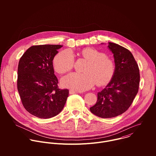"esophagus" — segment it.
<instances>
[{
    "label": "esophagus",
    "instance_id": "esophagus-1",
    "mask_svg": "<svg viewBox=\"0 0 156 156\" xmlns=\"http://www.w3.org/2000/svg\"><path fill=\"white\" fill-rule=\"evenodd\" d=\"M69 93L70 94H76V93H81L80 91H75V90H70L69 91Z\"/></svg>",
    "mask_w": 156,
    "mask_h": 156
}]
</instances>
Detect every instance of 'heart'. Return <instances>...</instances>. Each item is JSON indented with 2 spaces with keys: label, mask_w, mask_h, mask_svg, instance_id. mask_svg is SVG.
Here are the masks:
<instances>
[{
  "label": "heart",
  "mask_w": 156,
  "mask_h": 156,
  "mask_svg": "<svg viewBox=\"0 0 156 156\" xmlns=\"http://www.w3.org/2000/svg\"><path fill=\"white\" fill-rule=\"evenodd\" d=\"M81 54L90 62L84 69V73H71L62 78V84L72 90L84 91L91 88L96 83L98 85L107 83L113 76L115 70L114 62L98 51L86 48ZM75 57L70 50L59 52L54 58L53 63L55 71L64 73L70 71L74 65Z\"/></svg>",
  "instance_id": "1"
}]
</instances>
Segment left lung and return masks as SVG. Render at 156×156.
Instances as JSON below:
<instances>
[{"instance_id":"8db88e82","label":"left lung","mask_w":156,"mask_h":156,"mask_svg":"<svg viewBox=\"0 0 156 156\" xmlns=\"http://www.w3.org/2000/svg\"><path fill=\"white\" fill-rule=\"evenodd\" d=\"M107 48L114 55V73L105 87L98 93L96 104L90 108L93 114L104 119L115 117L127 110L138 92L140 80L138 65L129 51L110 42Z\"/></svg>"}]
</instances>
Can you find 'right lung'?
<instances>
[{
	"mask_svg": "<svg viewBox=\"0 0 156 156\" xmlns=\"http://www.w3.org/2000/svg\"><path fill=\"white\" fill-rule=\"evenodd\" d=\"M62 45L30 48L20 58L17 89L25 108L40 119H49L62 110L69 90H60L54 74L53 60Z\"/></svg>",
	"mask_w": 156,
	"mask_h": 156,
	"instance_id": "right-lung-1",
	"label": "right lung"
}]
</instances>
